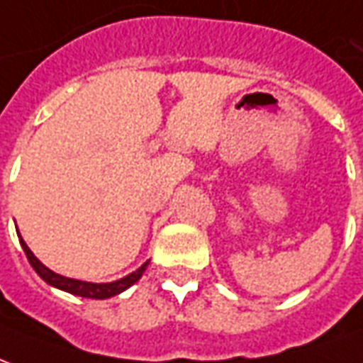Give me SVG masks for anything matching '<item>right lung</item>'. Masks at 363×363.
<instances>
[{"instance_id": "add662e5", "label": "right lung", "mask_w": 363, "mask_h": 363, "mask_svg": "<svg viewBox=\"0 0 363 363\" xmlns=\"http://www.w3.org/2000/svg\"><path fill=\"white\" fill-rule=\"evenodd\" d=\"M18 236V242L23 245V251L26 253V259H28V263L33 265V269L38 272V277H40L44 282H48L50 286L60 288L63 292H69L73 296H81V298H91V300H106V298H112V296H118L123 290H127L129 286H133L137 280L141 279L143 272L147 271V267H149V261H145L137 271H133L131 274H127L123 279L120 280H113V282H102V284H98V282H86V280H77V279H67V277H62V274H57V272L50 271L46 265H42L38 259L34 257V253L28 250V245L25 243V240Z\"/></svg>"}]
</instances>
